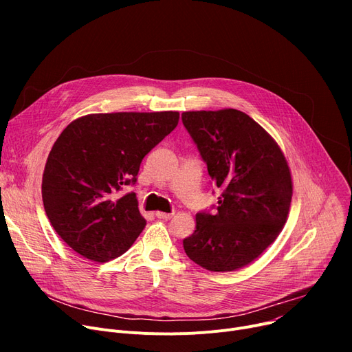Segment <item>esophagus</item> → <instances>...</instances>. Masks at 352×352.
Masks as SVG:
<instances>
[{
    "mask_svg": "<svg viewBox=\"0 0 352 352\" xmlns=\"http://www.w3.org/2000/svg\"><path fill=\"white\" fill-rule=\"evenodd\" d=\"M173 215H174L173 212H161V211L155 212V217L160 219H170V218H173Z\"/></svg>",
    "mask_w": 352,
    "mask_h": 352,
    "instance_id": "obj_1",
    "label": "esophagus"
}]
</instances>
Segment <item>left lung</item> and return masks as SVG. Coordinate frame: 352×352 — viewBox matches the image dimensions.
Listing matches in <instances>:
<instances>
[{
    "label": "left lung",
    "mask_w": 352,
    "mask_h": 352,
    "mask_svg": "<svg viewBox=\"0 0 352 352\" xmlns=\"http://www.w3.org/2000/svg\"><path fill=\"white\" fill-rule=\"evenodd\" d=\"M181 120L221 190L214 214L197 212L184 250L208 271L238 270L272 244L285 224L292 197L288 164L270 134L243 111H188Z\"/></svg>",
    "instance_id": "1"
}]
</instances>
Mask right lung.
I'll return each mask as SVG.
<instances>
[{
  "label": "right lung",
  "instance_id": "add662e5",
  "mask_svg": "<svg viewBox=\"0 0 352 352\" xmlns=\"http://www.w3.org/2000/svg\"><path fill=\"white\" fill-rule=\"evenodd\" d=\"M175 111L91 114L72 121L48 155L43 202L67 245L92 261L124 254L145 227L135 192L142 158L178 124Z\"/></svg>",
  "mask_w": 352,
  "mask_h": 352
}]
</instances>
